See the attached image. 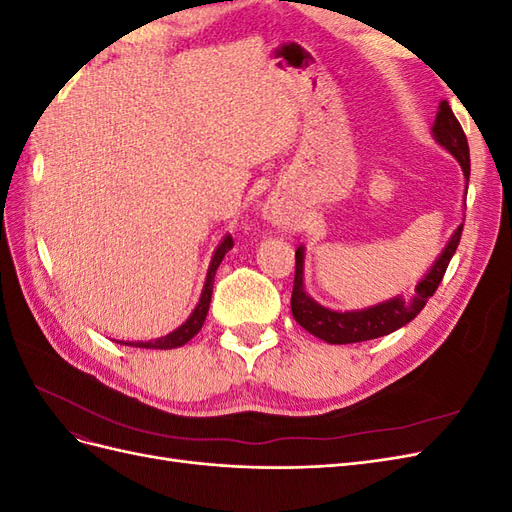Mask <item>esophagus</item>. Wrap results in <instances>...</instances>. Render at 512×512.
I'll return each instance as SVG.
<instances>
[{
	"label": "esophagus",
	"mask_w": 512,
	"mask_h": 512,
	"mask_svg": "<svg viewBox=\"0 0 512 512\" xmlns=\"http://www.w3.org/2000/svg\"><path fill=\"white\" fill-rule=\"evenodd\" d=\"M267 220L271 222V224H277V226H282L284 222H286V218H284V213L277 209L275 205H269V209H267Z\"/></svg>",
	"instance_id": "obj_1"
}]
</instances>
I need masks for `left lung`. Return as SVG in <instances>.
<instances>
[{
  "instance_id": "left-lung-1",
  "label": "left lung",
  "mask_w": 512,
  "mask_h": 512,
  "mask_svg": "<svg viewBox=\"0 0 512 512\" xmlns=\"http://www.w3.org/2000/svg\"><path fill=\"white\" fill-rule=\"evenodd\" d=\"M431 136L440 147H444L451 156L459 162L463 177H466V194H468V179H470V147L468 138L463 134L457 117L453 115L451 106L446 100L440 102L436 121L431 126ZM463 224L444 245L440 256L433 260L431 269L416 282L412 297H397L386 299L382 303L369 305L365 309H350V312H337V309L324 307L316 299H312L305 290V245L297 247V269H294V286H292V316L305 331L316 335L318 339L327 344H356L367 342V339H376L382 335H389L401 327H406L410 320H414L421 309L427 305L429 297L438 290L442 277L446 273L448 262H451L459 239H461Z\"/></svg>"
}]
</instances>
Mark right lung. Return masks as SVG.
<instances>
[{
    "instance_id": "obj_1",
    "label": "right lung",
    "mask_w": 512,
    "mask_h": 512,
    "mask_svg": "<svg viewBox=\"0 0 512 512\" xmlns=\"http://www.w3.org/2000/svg\"><path fill=\"white\" fill-rule=\"evenodd\" d=\"M232 245H235V241H232L230 235H226L222 239V243L215 247V252L211 256V262H209V269H207V277H205V286H203V292H200V299L194 307V312L190 314V318L185 320L181 327H177L173 333H168L164 337H158V339H149V342H117V344H123V346H132V348H149V350H173V348H179V346H185L190 342V339L203 329L205 324V318H207V312H209V303H211V292H213V280H215V271H218L220 262L224 260V256L232 250Z\"/></svg>"
}]
</instances>
